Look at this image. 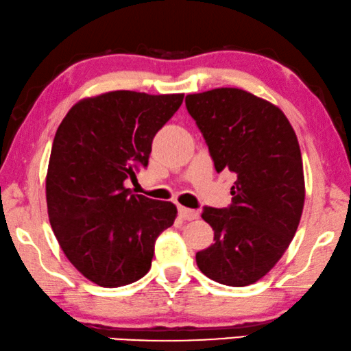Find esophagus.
<instances>
[{"label":"esophagus","instance_id":"obj_1","mask_svg":"<svg viewBox=\"0 0 351 351\" xmlns=\"http://www.w3.org/2000/svg\"><path fill=\"white\" fill-rule=\"evenodd\" d=\"M178 213H180V218L184 221H194L199 218V211L186 208V206H180V208H178Z\"/></svg>","mask_w":351,"mask_h":351}]
</instances>
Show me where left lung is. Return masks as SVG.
I'll use <instances>...</instances> for the list:
<instances>
[{
  "label": "left lung",
  "mask_w": 351,
  "mask_h": 351,
  "mask_svg": "<svg viewBox=\"0 0 351 351\" xmlns=\"http://www.w3.org/2000/svg\"><path fill=\"white\" fill-rule=\"evenodd\" d=\"M186 108L204 133L216 171L237 178L229 208H204L215 243L195 254L197 265L221 285H253L281 259L302 216L298 136L278 106L241 88L191 93Z\"/></svg>",
  "instance_id": "8db88e82"
}]
</instances>
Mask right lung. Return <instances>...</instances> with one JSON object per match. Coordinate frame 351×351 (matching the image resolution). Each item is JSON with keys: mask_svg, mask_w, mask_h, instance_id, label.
Returning a JSON list of instances; mask_svg holds the SVG:
<instances>
[{"mask_svg": "<svg viewBox=\"0 0 351 351\" xmlns=\"http://www.w3.org/2000/svg\"><path fill=\"white\" fill-rule=\"evenodd\" d=\"M184 93L114 90L79 100L58 125L46 175L47 213L68 261L92 283L117 288L151 269L154 243L173 226L171 202L132 194L152 138Z\"/></svg>", "mask_w": 351, "mask_h": 351, "instance_id": "1", "label": "right lung"}]
</instances>
